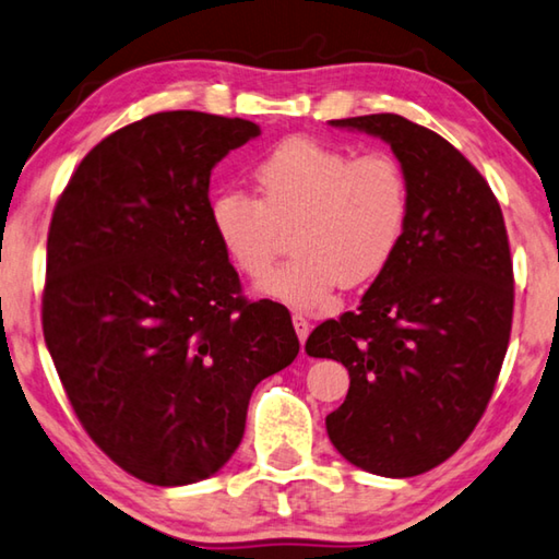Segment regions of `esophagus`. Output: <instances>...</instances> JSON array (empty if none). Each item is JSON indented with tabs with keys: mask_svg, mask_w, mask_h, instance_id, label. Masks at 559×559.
Listing matches in <instances>:
<instances>
[{
	"mask_svg": "<svg viewBox=\"0 0 559 559\" xmlns=\"http://www.w3.org/2000/svg\"><path fill=\"white\" fill-rule=\"evenodd\" d=\"M293 328H296V332H298V340H300V344L308 340V334H310V322H308L306 314L293 312Z\"/></svg>",
	"mask_w": 559,
	"mask_h": 559,
	"instance_id": "34e87169",
	"label": "esophagus"
}]
</instances>
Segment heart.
I'll list each match as a JSON object with an SVG mask.
<instances>
[{
	"mask_svg": "<svg viewBox=\"0 0 559 559\" xmlns=\"http://www.w3.org/2000/svg\"><path fill=\"white\" fill-rule=\"evenodd\" d=\"M257 195L229 188L210 202V225L239 273L261 278L281 229L293 257L261 281V293L298 310H322L344 283L389 266L411 210L403 166L385 151L354 156L310 136L273 146L251 170Z\"/></svg>",
	"mask_w": 559,
	"mask_h": 559,
	"instance_id": "heart-1",
	"label": "heart"
}]
</instances>
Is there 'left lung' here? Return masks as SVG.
Here are the masks:
<instances>
[{
	"mask_svg": "<svg viewBox=\"0 0 559 559\" xmlns=\"http://www.w3.org/2000/svg\"><path fill=\"white\" fill-rule=\"evenodd\" d=\"M381 136L411 188L399 249L357 312L324 320L310 357L342 361L347 399L328 435L364 472L403 479L462 448L509 349L513 261L489 182L450 141L401 115L332 119Z\"/></svg>",
	"mask_w": 559,
	"mask_h": 559,
	"instance_id": "8db88e82",
	"label": "left lung"
}]
</instances>
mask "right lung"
I'll list each match as a JSON object with an SVG mask.
<instances>
[{
	"label": "right lung",
	"instance_id": "right-lung-1",
	"mask_svg": "<svg viewBox=\"0 0 559 559\" xmlns=\"http://www.w3.org/2000/svg\"><path fill=\"white\" fill-rule=\"evenodd\" d=\"M261 129L158 111L80 160L48 229L44 337L85 432L156 486L239 448L251 391L298 357L290 312L241 296L210 225V174Z\"/></svg>",
	"mask_w": 559,
	"mask_h": 559
}]
</instances>
